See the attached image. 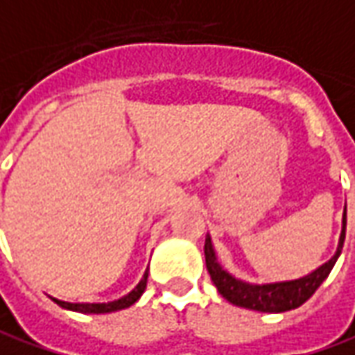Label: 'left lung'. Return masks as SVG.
<instances>
[{
    "label": "left lung",
    "instance_id": "8db88e82",
    "mask_svg": "<svg viewBox=\"0 0 355 355\" xmlns=\"http://www.w3.org/2000/svg\"><path fill=\"white\" fill-rule=\"evenodd\" d=\"M346 238V212H344V230H342V238H340V248L336 255L328 263H324L322 267H318L316 271H312L311 275L297 279V281H285V283H271V285H248L241 283L232 275H227L226 271L216 261L214 250L210 239H206L204 243V255H206V269L210 273V279L214 281L218 293L232 304L243 306L250 311L259 312H285L293 311L300 306L302 302L311 299L314 291L322 285V281L330 275L338 255L344 245Z\"/></svg>",
    "mask_w": 355,
    "mask_h": 355
}]
</instances>
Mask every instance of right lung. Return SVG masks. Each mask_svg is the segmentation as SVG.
<instances>
[{
    "instance_id": "1",
    "label": "right lung",
    "mask_w": 355,
    "mask_h": 355,
    "mask_svg": "<svg viewBox=\"0 0 355 355\" xmlns=\"http://www.w3.org/2000/svg\"><path fill=\"white\" fill-rule=\"evenodd\" d=\"M147 287V271H145V275L143 279L139 281V285L133 288L129 295H125L123 299L119 300H114V302H100V304H90V302H64V300H56L55 302L58 306H62V309H68V311H76V312H84V314H105V312H116V311H121V309H128L131 306L135 300L139 299L141 293L145 291Z\"/></svg>"
}]
</instances>
